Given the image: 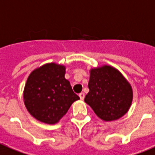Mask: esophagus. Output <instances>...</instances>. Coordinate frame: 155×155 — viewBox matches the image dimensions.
<instances>
[{
  "label": "esophagus",
  "mask_w": 155,
  "mask_h": 155,
  "mask_svg": "<svg viewBox=\"0 0 155 155\" xmlns=\"http://www.w3.org/2000/svg\"><path fill=\"white\" fill-rule=\"evenodd\" d=\"M79 97H80V99H81V100H83V99H84V97H85V94H84L83 92H81V93L79 94Z\"/></svg>",
  "instance_id": "obj_1"
}]
</instances>
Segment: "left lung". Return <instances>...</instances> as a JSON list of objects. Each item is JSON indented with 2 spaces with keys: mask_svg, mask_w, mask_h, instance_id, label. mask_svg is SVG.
I'll list each match as a JSON object with an SVG mask.
<instances>
[{
  "mask_svg": "<svg viewBox=\"0 0 155 155\" xmlns=\"http://www.w3.org/2000/svg\"><path fill=\"white\" fill-rule=\"evenodd\" d=\"M88 88L84 101L105 121L119 119L130 109L131 86L113 67L104 65L91 69Z\"/></svg>",
  "mask_w": 155,
  "mask_h": 155,
  "instance_id": "left-lung-1",
  "label": "left lung"
}]
</instances>
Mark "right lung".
I'll return each instance as SVG.
<instances>
[{
    "label": "right lung",
    "instance_id": "right-lung-1",
    "mask_svg": "<svg viewBox=\"0 0 155 155\" xmlns=\"http://www.w3.org/2000/svg\"><path fill=\"white\" fill-rule=\"evenodd\" d=\"M65 67L54 63L43 65L30 73L24 90V102L36 120L55 124L79 97L65 78Z\"/></svg>",
    "mask_w": 155,
    "mask_h": 155
}]
</instances>
